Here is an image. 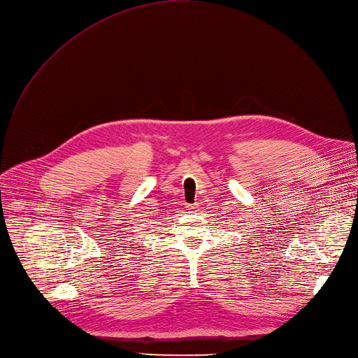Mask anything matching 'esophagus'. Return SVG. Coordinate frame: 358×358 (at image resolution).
Here are the masks:
<instances>
[{
  "mask_svg": "<svg viewBox=\"0 0 358 358\" xmlns=\"http://www.w3.org/2000/svg\"><path fill=\"white\" fill-rule=\"evenodd\" d=\"M187 208H188L189 211H194V210H195V207H194V206H187Z\"/></svg>",
  "mask_w": 358,
  "mask_h": 358,
  "instance_id": "34e87169",
  "label": "esophagus"
}]
</instances>
